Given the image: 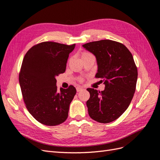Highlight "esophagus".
<instances>
[{
    "instance_id": "1",
    "label": "esophagus",
    "mask_w": 160,
    "mask_h": 160,
    "mask_svg": "<svg viewBox=\"0 0 160 160\" xmlns=\"http://www.w3.org/2000/svg\"><path fill=\"white\" fill-rule=\"evenodd\" d=\"M76 89H77V92H80V91L83 90V89L81 88H77Z\"/></svg>"
}]
</instances>
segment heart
<instances>
[{
    "mask_svg": "<svg viewBox=\"0 0 160 160\" xmlns=\"http://www.w3.org/2000/svg\"><path fill=\"white\" fill-rule=\"evenodd\" d=\"M90 55H92L90 52H83V54H82V55H81V58H82V59H83V58H85V57H88V56H90ZM79 81L81 82V81H83V79H82L81 78H80Z\"/></svg>",
    "mask_w": 160,
    "mask_h": 160,
    "instance_id": "heart-1",
    "label": "heart"
}]
</instances>
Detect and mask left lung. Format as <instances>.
<instances>
[{
    "label": "left lung",
    "mask_w": 160,
    "mask_h": 160,
    "mask_svg": "<svg viewBox=\"0 0 160 160\" xmlns=\"http://www.w3.org/2000/svg\"><path fill=\"white\" fill-rule=\"evenodd\" d=\"M83 47L95 55L103 91L87 89L88 113L96 122L108 123L119 118L128 109L136 88L138 69L132 54L123 44L105 39L88 42Z\"/></svg>",
    "instance_id": "obj_1"
}]
</instances>
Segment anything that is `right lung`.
<instances>
[{
  "label": "right lung",
  "instance_id": "obj_1",
  "mask_svg": "<svg viewBox=\"0 0 160 160\" xmlns=\"http://www.w3.org/2000/svg\"><path fill=\"white\" fill-rule=\"evenodd\" d=\"M75 44L45 41L34 45L25 54L18 79L25 106L38 122L49 126L63 123L76 94L75 87L57 91L55 77L63 73Z\"/></svg>",
  "mask_w": 160,
  "mask_h": 160
}]
</instances>
